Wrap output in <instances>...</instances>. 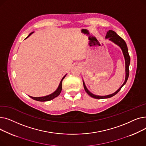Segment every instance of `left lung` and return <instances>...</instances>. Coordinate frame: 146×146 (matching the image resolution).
I'll return each mask as SVG.
<instances>
[{"label": "left lung", "instance_id": "obj_1", "mask_svg": "<svg viewBox=\"0 0 146 146\" xmlns=\"http://www.w3.org/2000/svg\"><path fill=\"white\" fill-rule=\"evenodd\" d=\"M105 38H106V39H108L110 41H112L114 44H115L116 45L119 46V47L121 48V50L122 51V54H123V55H124V59H125V81L123 83V84H122V85H121V86L116 92H115L114 93H113L112 94L108 95H105V96H99V95H95V94H92V92H90L86 88V85H85V82H84V80H83L84 89H85V91L86 92V93L90 96L94 98H95V99L109 98L113 96L114 95H115L118 92L121 90L122 87L123 86L125 85V84L126 83V82H127V81L128 80V76H129V64H130V57H129V54H128V48H127L126 42L115 32L113 31H112V30H109L106 33V35L105 36Z\"/></svg>", "mask_w": 146, "mask_h": 146}]
</instances>
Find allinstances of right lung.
Returning a JSON list of instances; mask_svg holds the SVG:
<instances>
[{"mask_svg":"<svg viewBox=\"0 0 146 146\" xmlns=\"http://www.w3.org/2000/svg\"><path fill=\"white\" fill-rule=\"evenodd\" d=\"M34 32H32L29 35L25 38V39H27V38H28L33 33H34ZM67 75L65 74L64 77L62 78V79L61 80L60 83H59V85L57 88V89L54 92H52V94L48 95H47V96H41V97H33V96H29L30 98H31L32 99H34V100L35 101H40V102H45V101H50V100H52V99H53L54 98H55L56 97H57L61 93V90H62V81L64 79V78L66 77V76Z\"/></svg>","mask_w":146,"mask_h":146,"instance_id":"1","label":"right lung"}]
</instances>
